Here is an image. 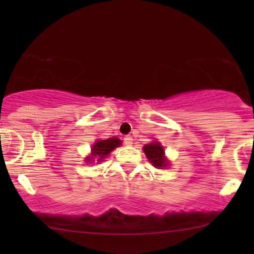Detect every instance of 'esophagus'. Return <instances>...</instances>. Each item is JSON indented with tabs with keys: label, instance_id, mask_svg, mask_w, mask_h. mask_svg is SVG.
<instances>
[{
	"label": "esophagus",
	"instance_id": "1",
	"mask_svg": "<svg viewBox=\"0 0 254 254\" xmlns=\"http://www.w3.org/2000/svg\"><path fill=\"white\" fill-rule=\"evenodd\" d=\"M124 143L127 144V145L132 144V137H131V136H125L124 137Z\"/></svg>",
	"mask_w": 254,
	"mask_h": 254
}]
</instances>
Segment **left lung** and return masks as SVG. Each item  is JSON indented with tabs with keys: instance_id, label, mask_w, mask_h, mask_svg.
Segmentation results:
<instances>
[{
	"instance_id": "obj_1",
	"label": "left lung",
	"mask_w": 254,
	"mask_h": 254,
	"mask_svg": "<svg viewBox=\"0 0 254 254\" xmlns=\"http://www.w3.org/2000/svg\"><path fill=\"white\" fill-rule=\"evenodd\" d=\"M145 155H147L149 161L157 168H162L167 165L166 159L164 156V148L161 147V144H159L157 142H153L150 144H145L143 148Z\"/></svg>"
}]
</instances>
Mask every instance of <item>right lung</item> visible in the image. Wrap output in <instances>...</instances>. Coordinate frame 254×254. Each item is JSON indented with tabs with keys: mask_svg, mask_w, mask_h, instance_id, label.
<instances>
[{
	"mask_svg": "<svg viewBox=\"0 0 254 254\" xmlns=\"http://www.w3.org/2000/svg\"><path fill=\"white\" fill-rule=\"evenodd\" d=\"M121 145V139L116 138V137H111L109 139H101L98 141L97 143L93 145V156L92 159L97 157L98 161H103V159L106 155L115 149L116 147Z\"/></svg>",
	"mask_w": 254,
	"mask_h": 254,
	"instance_id": "add662e5",
	"label": "right lung"
}]
</instances>
